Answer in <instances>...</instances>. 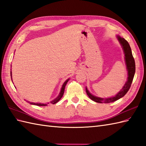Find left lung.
I'll list each match as a JSON object with an SVG mask.
<instances>
[{
    "label": "left lung",
    "mask_w": 146,
    "mask_h": 146,
    "mask_svg": "<svg viewBox=\"0 0 146 146\" xmlns=\"http://www.w3.org/2000/svg\"><path fill=\"white\" fill-rule=\"evenodd\" d=\"M117 38L120 44L121 45L122 47L123 51H124V59H125V62L126 65V69H127V82H125L124 86H123L122 89L120 90V91L114 97H110V98H99V97H97L92 95L91 93L87 89V87H86V92L87 96H89V98L92 99L93 101H95L96 102L98 103H110L114 102L115 100H117L119 99H121L122 97H124L126 93L128 92L131 86V84L132 82V80H133V78L135 74V60L133 56H132V50L130 46L128 43V42L125 40L124 38L121 37L119 35H117Z\"/></svg>",
    "instance_id": "left-lung-1"
}]
</instances>
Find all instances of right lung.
<instances>
[{
  "label": "right lung",
  "mask_w": 146,
  "mask_h": 146,
  "mask_svg": "<svg viewBox=\"0 0 146 146\" xmlns=\"http://www.w3.org/2000/svg\"><path fill=\"white\" fill-rule=\"evenodd\" d=\"M11 79H12V71H11ZM69 79H67L66 81H65L63 84V85L62 86V87H61V89H60V93L59 94V95H58V96L57 97V98L56 99H54V100H52V101L50 102L51 104H54L57 103V102H59L60 99L62 98L63 96V94H64V89H65V87H66V84L67 83V82L69 81ZM29 103H30L31 104H32V105H35V106H47L48 104H49V102L48 103H47V104H43V103H35V102H29L27 101Z\"/></svg>",
  "instance_id": "right-lung-1"
}]
</instances>
